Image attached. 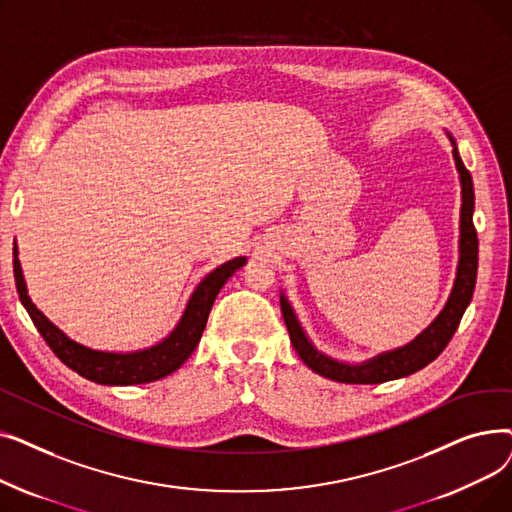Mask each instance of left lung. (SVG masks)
Listing matches in <instances>:
<instances>
[{"label":"left lung","instance_id":"1","mask_svg":"<svg viewBox=\"0 0 512 512\" xmlns=\"http://www.w3.org/2000/svg\"><path fill=\"white\" fill-rule=\"evenodd\" d=\"M446 137L452 143V157H454L456 172H459L461 199H463L461 226H459V230H461V234H459V265H456V278H454L450 297H448L444 309L415 340H411L405 346L394 348V351L375 355L373 359H367L363 363L338 361L326 353H321L319 348H315V344L305 334L290 301L286 299V294L280 292L284 324L288 328L294 351L299 353V357L303 359V363L309 369H313L319 375H324V378H328V380L342 382V384H382V382H390L396 378H405V375H411V373L423 369L427 363H432L444 351L452 334L461 324V317L473 299V288H475V278H477V232L473 226L475 195H473L471 174L463 164L459 149H456V141L450 132H446Z\"/></svg>","mask_w":512,"mask_h":512}]
</instances>
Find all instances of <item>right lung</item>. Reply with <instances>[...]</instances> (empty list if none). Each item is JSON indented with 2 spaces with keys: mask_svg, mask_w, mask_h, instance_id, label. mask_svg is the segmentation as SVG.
Instances as JSON below:
<instances>
[{
  "mask_svg": "<svg viewBox=\"0 0 512 512\" xmlns=\"http://www.w3.org/2000/svg\"><path fill=\"white\" fill-rule=\"evenodd\" d=\"M245 263L247 257H234L209 272L193 290L176 328L164 340H159L149 348H141V351L110 353L95 351V348L72 340L37 309V305L29 297V290H26L22 265L18 259V247L14 242L16 290L20 294V303L24 305L26 313L31 315L35 328L64 365H68L78 375H83V378L103 386L149 384L174 373L197 348L220 288Z\"/></svg>",
  "mask_w": 512,
  "mask_h": 512,
  "instance_id": "obj_1",
  "label": "right lung"
}]
</instances>
